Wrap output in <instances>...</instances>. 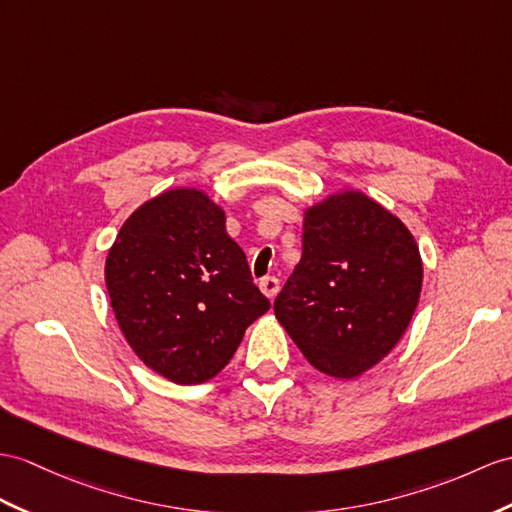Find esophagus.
<instances>
[{
  "mask_svg": "<svg viewBox=\"0 0 512 512\" xmlns=\"http://www.w3.org/2000/svg\"><path fill=\"white\" fill-rule=\"evenodd\" d=\"M258 286H260V291H263L269 299H273L280 291V280L276 276H267V278L258 282Z\"/></svg>",
  "mask_w": 512,
  "mask_h": 512,
  "instance_id": "1",
  "label": "esophagus"
}]
</instances>
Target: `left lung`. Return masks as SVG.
<instances>
[{"instance_id":"8db88e82","label":"left lung","mask_w":512,"mask_h":512,"mask_svg":"<svg viewBox=\"0 0 512 512\" xmlns=\"http://www.w3.org/2000/svg\"><path fill=\"white\" fill-rule=\"evenodd\" d=\"M421 278L419 247L404 223L347 191L306 210L302 258L273 310L310 365L352 380L402 339Z\"/></svg>"}]
</instances>
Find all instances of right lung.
Listing matches in <instances>:
<instances>
[{
  "instance_id": "obj_1",
  "label": "right lung",
  "mask_w": 512,
  "mask_h": 512,
  "mask_svg": "<svg viewBox=\"0 0 512 512\" xmlns=\"http://www.w3.org/2000/svg\"><path fill=\"white\" fill-rule=\"evenodd\" d=\"M106 286L134 354L178 384L217 376L271 306L223 210L195 189L134 210L108 252Z\"/></svg>"
}]
</instances>
